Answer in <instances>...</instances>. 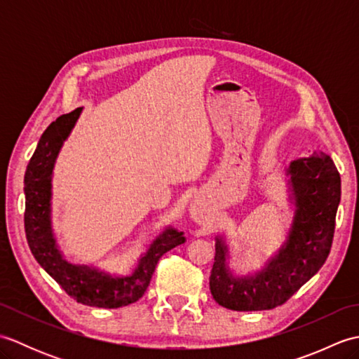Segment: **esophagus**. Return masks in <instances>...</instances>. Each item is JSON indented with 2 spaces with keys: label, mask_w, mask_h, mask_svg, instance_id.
<instances>
[{
  "label": "esophagus",
  "mask_w": 359,
  "mask_h": 359,
  "mask_svg": "<svg viewBox=\"0 0 359 359\" xmlns=\"http://www.w3.org/2000/svg\"><path fill=\"white\" fill-rule=\"evenodd\" d=\"M193 217L196 219V220H201L202 219V211L199 210V208H193Z\"/></svg>",
  "instance_id": "1"
}]
</instances>
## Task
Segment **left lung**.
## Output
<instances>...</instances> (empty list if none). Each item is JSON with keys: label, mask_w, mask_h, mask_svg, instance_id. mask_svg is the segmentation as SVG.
Instances as JSON below:
<instances>
[{"label": "left lung", "mask_w": 359, "mask_h": 359, "mask_svg": "<svg viewBox=\"0 0 359 359\" xmlns=\"http://www.w3.org/2000/svg\"><path fill=\"white\" fill-rule=\"evenodd\" d=\"M294 217L284 245L253 276H234L226 266L228 247L216 239L210 276L215 301L236 311L270 310L287 302L313 278L330 253L341 201V177L330 156L315 151L290 163Z\"/></svg>", "instance_id": "1"}]
</instances>
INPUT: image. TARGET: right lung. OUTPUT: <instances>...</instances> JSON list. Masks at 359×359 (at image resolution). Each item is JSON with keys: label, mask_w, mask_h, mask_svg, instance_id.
Instances as JSON below:
<instances>
[{"label": "right lung", "mask_w": 359, "mask_h": 359, "mask_svg": "<svg viewBox=\"0 0 359 359\" xmlns=\"http://www.w3.org/2000/svg\"><path fill=\"white\" fill-rule=\"evenodd\" d=\"M81 108L60 116L46 128L25 174V230L36 262L75 301L90 307L118 309L139 301L147 292L158 259L185 242L184 233L168 226L151 243L129 276L114 278L88 265H74L63 257L52 233L50 196L52 170L63 142L71 134Z\"/></svg>", "instance_id": "obj_1"}]
</instances>
